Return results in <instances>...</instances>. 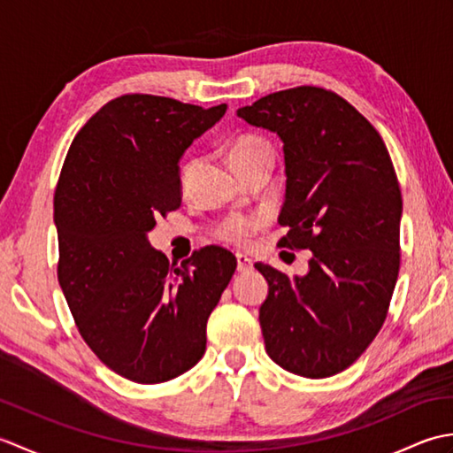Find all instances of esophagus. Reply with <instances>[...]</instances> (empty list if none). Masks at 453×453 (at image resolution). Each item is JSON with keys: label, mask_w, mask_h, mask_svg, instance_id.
I'll list each match as a JSON object with an SVG mask.
<instances>
[{"label": "esophagus", "mask_w": 453, "mask_h": 453, "mask_svg": "<svg viewBox=\"0 0 453 453\" xmlns=\"http://www.w3.org/2000/svg\"><path fill=\"white\" fill-rule=\"evenodd\" d=\"M237 257V271L239 273H249L253 268V261L251 258H249L247 255H243V253H237L235 255Z\"/></svg>", "instance_id": "obj_1"}]
</instances>
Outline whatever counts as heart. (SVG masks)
<instances>
[{"label":"heart","mask_w":453,"mask_h":453,"mask_svg":"<svg viewBox=\"0 0 453 453\" xmlns=\"http://www.w3.org/2000/svg\"><path fill=\"white\" fill-rule=\"evenodd\" d=\"M227 157L229 163H232V167L242 173L247 167L255 165V163L263 161V159H273V148L268 146V142L255 136V134H243V136H237L232 146L227 150ZM198 165L196 159L188 161L185 167H182V182H188V179L192 177V173H195ZM255 227V221L253 219H247L242 216H234L229 218L224 226L219 229V235L224 239H229V242H237V243H243L245 237L251 234V229Z\"/></svg>","instance_id":"obj_1"}]
</instances>
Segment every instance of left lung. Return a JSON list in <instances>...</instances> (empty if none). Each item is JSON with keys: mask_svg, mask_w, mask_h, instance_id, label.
<instances>
[{"mask_svg": "<svg viewBox=\"0 0 453 453\" xmlns=\"http://www.w3.org/2000/svg\"><path fill=\"white\" fill-rule=\"evenodd\" d=\"M237 117L284 142L278 245L313 253L305 276L255 265L268 282L266 352L288 372L329 378L368 349L395 290L403 200L389 151L349 101L313 85L266 95Z\"/></svg>", "mask_w": 453, "mask_h": 453, "instance_id": "left-lung-1", "label": "left lung"}]
</instances>
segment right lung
<instances>
[{
    "instance_id": "1",
    "label": "right lung",
    "mask_w": 453,
    "mask_h": 453,
    "mask_svg": "<svg viewBox=\"0 0 453 453\" xmlns=\"http://www.w3.org/2000/svg\"><path fill=\"white\" fill-rule=\"evenodd\" d=\"M226 109L122 95L67 150L54 192L58 282L83 341L130 381H169L204 356L208 317L235 273L224 247L173 266L148 242L180 206L182 153Z\"/></svg>"
}]
</instances>
